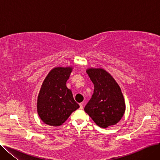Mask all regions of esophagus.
<instances>
[{"label":"esophagus","mask_w":160,"mask_h":160,"mask_svg":"<svg viewBox=\"0 0 160 160\" xmlns=\"http://www.w3.org/2000/svg\"><path fill=\"white\" fill-rule=\"evenodd\" d=\"M83 104H84V102H82V103L80 104V110H82V109H83Z\"/></svg>","instance_id":"34e87169"}]
</instances>
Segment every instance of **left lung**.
Wrapping results in <instances>:
<instances>
[{
	"instance_id": "1",
	"label": "left lung",
	"mask_w": 160,
	"mask_h": 160,
	"mask_svg": "<svg viewBox=\"0 0 160 160\" xmlns=\"http://www.w3.org/2000/svg\"><path fill=\"white\" fill-rule=\"evenodd\" d=\"M86 72L93 83L94 91L84 108L85 112L100 127L116 124L121 119L126 109L118 83L103 69L89 68Z\"/></svg>"
}]
</instances>
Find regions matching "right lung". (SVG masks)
Returning <instances> with one entry per match:
<instances>
[{
  "label": "right lung",
  "instance_id": "right-lung-1",
  "mask_svg": "<svg viewBox=\"0 0 160 160\" xmlns=\"http://www.w3.org/2000/svg\"><path fill=\"white\" fill-rule=\"evenodd\" d=\"M72 71L71 67H55L49 72L38 97V113L45 124L59 127L80 106L74 100L66 82Z\"/></svg>",
  "mask_w": 160,
  "mask_h": 160
}]
</instances>
